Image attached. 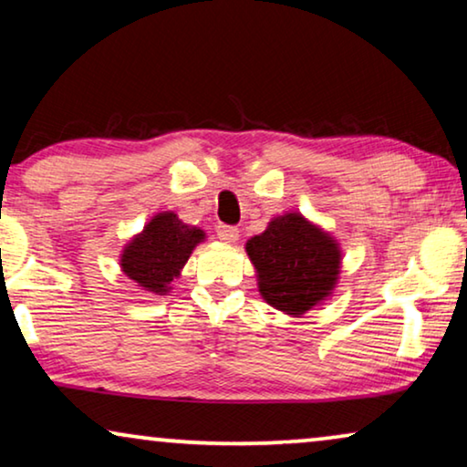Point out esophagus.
Wrapping results in <instances>:
<instances>
[{"label":"esophagus","mask_w":467,"mask_h":467,"mask_svg":"<svg viewBox=\"0 0 467 467\" xmlns=\"http://www.w3.org/2000/svg\"><path fill=\"white\" fill-rule=\"evenodd\" d=\"M216 235H219V240L225 242V244H234V242H238L240 232H238V227L219 225V227H216Z\"/></svg>","instance_id":"1"}]
</instances>
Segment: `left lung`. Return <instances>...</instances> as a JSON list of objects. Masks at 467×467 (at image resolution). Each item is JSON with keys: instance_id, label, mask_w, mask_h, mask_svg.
I'll use <instances>...</instances> for the list:
<instances>
[{"instance_id": "1", "label": "left lung", "mask_w": 467, "mask_h": 467, "mask_svg": "<svg viewBox=\"0 0 467 467\" xmlns=\"http://www.w3.org/2000/svg\"><path fill=\"white\" fill-rule=\"evenodd\" d=\"M246 253L257 270L261 297L291 317L327 299L340 276L337 242L299 213L272 219L264 234L246 242Z\"/></svg>"}]
</instances>
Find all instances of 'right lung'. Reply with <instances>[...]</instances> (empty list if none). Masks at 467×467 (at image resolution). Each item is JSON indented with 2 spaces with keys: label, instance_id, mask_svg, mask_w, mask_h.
I'll use <instances>...</instances> for the list:
<instances>
[{
  "label": "right lung",
  "instance_id": "1",
  "mask_svg": "<svg viewBox=\"0 0 467 467\" xmlns=\"http://www.w3.org/2000/svg\"><path fill=\"white\" fill-rule=\"evenodd\" d=\"M206 234L187 225L174 213H159L146 223L120 254V270L140 289L165 296Z\"/></svg>",
  "mask_w": 467,
  "mask_h": 467
}]
</instances>
